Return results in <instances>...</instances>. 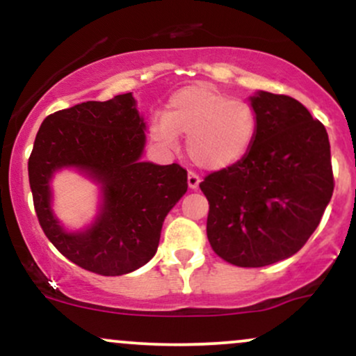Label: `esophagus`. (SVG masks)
Segmentation results:
<instances>
[{
	"mask_svg": "<svg viewBox=\"0 0 356 356\" xmlns=\"http://www.w3.org/2000/svg\"><path fill=\"white\" fill-rule=\"evenodd\" d=\"M187 184H189V189L195 191L199 187V184H201V179H199V175H195L194 172H189L187 174Z\"/></svg>",
	"mask_w": 356,
	"mask_h": 356,
	"instance_id": "34e87169",
	"label": "esophagus"
}]
</instances>
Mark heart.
I'll use <instances>...</instances> for the list:
<instances>
[{
    "instance_id": "obj_1",
    "label": "heart",
    "mask_w": 356,
    "mask_h": 356,
    "mask_svg": "<svg viewBox=\"0 0 356 356\" xmlns=\"http://www.w3.org/2000/svg\"><path fill=\"white\" fill-rule=\"evenodd\" d=\"M187 136V155L206 170L239 164L254 145L257 115L244 100H234L207 83L184 87L170 97L164 117L150 124V137L175 149Z\"/></svg>"
}]
</instances>
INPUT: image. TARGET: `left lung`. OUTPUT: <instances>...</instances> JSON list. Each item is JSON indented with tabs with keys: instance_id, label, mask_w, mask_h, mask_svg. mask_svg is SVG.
<instances>
[{
	"instance_id": "obj_1",
	"label": "left lung",
	"mask_w": 356,
	"mask_h": 356,
	"mask_svg": "<svg viewBox=\"0 0 356 356\" xmlns=\"http://www.w3.org/2000/svg\"><path fill=\"white\" fill-rule=\"evenodd\" d=\"M257 137L239 164L199 184L209 201L207 239L241 268L288 259L305 246L333 194L330 140L321 122L288 95L249 97Z\"/></svg>"
}]
</instances>
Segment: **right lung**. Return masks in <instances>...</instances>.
Masks as SVG:
<instances>
[{
  "label": "right lung",
  "mask_w": 356,
  "mask_h": 356,
  "mask_svg": "<svg viewBox=\"0 0 356 356\" xmlns=\"http://www.w3.org/2000/svg\"><path fill=\"white\" fill-rule=\"evenodd\" d=\"M145 120L132 92L83 102L43 120L28 161L42 229L72 263L102 276L132 273L152 259L162 224L187 192L181 165L142 161ZM72 168L99 187L92 222L72 232L52 211V177Z\"/></svg>",
  "instance_id": "obj_1"
}]
</instances>
